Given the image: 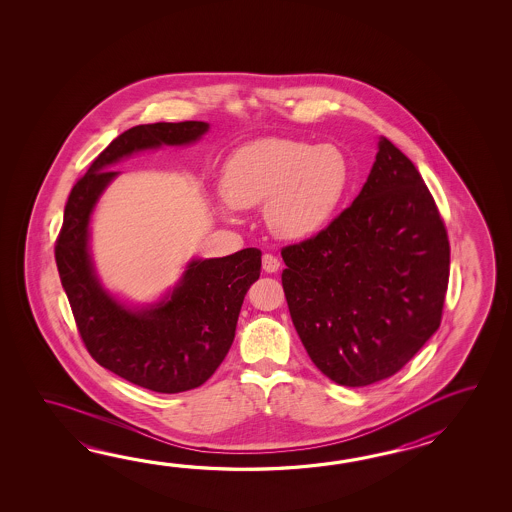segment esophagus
Returning <instances> with one entry per match:
<instances>
[{"instance_id":"1","label":"esophagus","mask_w":512,"mask_h":512,"mask_svg":"<svg viewBox=\"0 0 512 512\" xmlns=\"http://www.w3.org/2000/svg\"><path fill=\"white\" fill-rule=\"evenodd\" d=\"M261 267H263V271L272 274V272H276L280 269V260H278L276 256H272V254H263V258H261Z\"/></svg>"}]
</instances>
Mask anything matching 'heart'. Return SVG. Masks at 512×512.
<instances>
[{"instance_id": "1", "label": "heart", "mask_w": 512, "mask_h": 512, "mask_svg": "<svg viewBox=\"0 0 512 512\" xmlns=\"http://www.w3.org/2000/svg\"><path fill=\"white\" fill-rule=\"evenodd\" d=\"M351 185L346 155L331 144L269 137L230 157L221 192L230 207H261L274 234L287 240L311 238L337 216Z\"/></svg>"}]
</instances>
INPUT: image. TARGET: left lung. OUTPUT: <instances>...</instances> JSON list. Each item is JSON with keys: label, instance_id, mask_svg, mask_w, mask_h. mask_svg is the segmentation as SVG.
Instances as JSON below:
<instances>
[{"label": "left lung", "instance_id": "obj_1", "mask_svg": "<svg viewBox=\"0 0 512 512\" xmlns=\"http://www.w3.org/2000/svg\"><path fill=\"white\" fill-rule=\"evenodd\" d=\"M359 196L315 238L285 247L282 283L307 355L331 381H384L441 324L450 247L414 163L386 137Z\"/></svg>", "mask_w": 512, "mask_h": 512}]
</instances>
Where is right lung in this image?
Instances as JSON below:
<instances>
[{
    "label": "right lung",
    "mask_w": 512,
    "mask_h": 512,
    "mask_svg": "<svg viewBox=\"0 0 512 512\" xmlns=\"http://www.w3.org/2000/svg\"><path fill=\"white\" fill-rule=\"evenodd\" d=\"M208 130V122L186 120L141 124L120 133L73 186L56 241L60 280L87 351L102 368L152 392H186L218 370L234 342L243 298L260 278L261 251L192 258L159 300L130 304L97 274L91 218L120 175L111 170L113 164L163 146H190Z\"/></svg>",
    "instance_id": "1"
}]
</instances>
